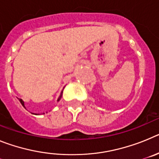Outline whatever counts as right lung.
Listing matches in <instances>:
<instances>
[{
  "mask_svg": "<svg viewBox=\"0 0 159 159\" xmlns=\"http://www.w3.org/2000/svg\"><path fill=\"white\" fill-rule=\"evenodd\" d=\"M62 94H63V91H62V92H61V93H60V97H59V98H58V99H57V101H60V99H61V97H62ZM19 99V101H20V103H21L22 106H23L25 108V102H24V101L22 100L21 99ZM43 114H44V113H43Z\"/></svg>",
  "mask_w": 159,
  "mask_h": 159,
  "instance_id": "right-lung-1",
  "label": "right lung"
}]
</instances>
